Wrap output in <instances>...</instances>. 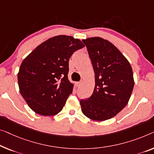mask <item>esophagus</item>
<instances>
[{
	"label": "esophagus",
	"mask_w": 154,
	"mask_h": 154,
	"mask_svg": "<svg viewBox=\"0 0 154 154\" xmlns=\"http://www.w3.org/2000/svg\"><path fill=\"white\" fill-rule=\"evenodd\" d=\"M81 85H82V82H76V86H77V87H79L80 86H81Z\"/></svg>",
	"instance_id": "1"
}]
</instances>
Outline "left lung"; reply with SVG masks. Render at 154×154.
<instances>
[{"label":"left lung","mask_w":154,"mask_h":154,"mask_svg":"<svg viewBox=\"0 0 154 154\" xmlns=\"http://www.w3.org/2000/svg\"><path fill=\"white\" fill-rule=\"evenodd\" d=\"M82 41L93 64L95 83L91 97L80 101L82 113L93 120H109L128 104L134 86L132 68L108 40L96 36Z\"/></svg>","instance_id":"left-lung-1"}]
</instances>
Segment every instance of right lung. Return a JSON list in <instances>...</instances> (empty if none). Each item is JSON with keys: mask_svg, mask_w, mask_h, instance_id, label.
Here are the masks:
<instances>
[{"mask_svg": "<svg viewBox=\"0 0 154 154\" xmlns=\"http://www.w3.org/2000/svg\"><path fill=\"white\" fill-rule=\"evenodd\" d=\"M84 47L81 41L71 36H55L22 61L18 73L20 93L36 113L51 116L62 110L73 89L68 78L69 59Z\"/></svg>", "mask_w": 154, "mask_h": 154, "instance_id": "1", "label": "right lung"}]
</instances>
